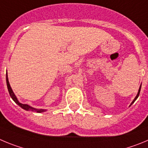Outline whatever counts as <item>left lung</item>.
<instances>
[{
  "instance_id": "8db88e82",
  "label": "left lung",
  "mask_w": 148,
  "mask_h": 148,
  "mask_svg": "<svg viewBox=\"0 0 148 148\" xmlns=\"http://www.w3.org/2000/svg\"><path fill=\"white\" fill-rule=\"evenodd\" d=\"M140 90H141V86H140V88H139V91H138V94H137L136 97H135V99H134V101H133V102H132V103H131V105H132V104L134 103V102H135V101H136V99L137 98H138V97H139V93H140Z\"/></svg>"
}]
</instances>
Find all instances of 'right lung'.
I'll use <instances>...</instances> for the list:
<instances>
[{
    "label": "right lung",
    "instance_id": "add662e5",
    "mask_svg": "<svg viewBox=\"0 0 148 148\" xmlns=\"http://www.w3.org/2000/svg\"><path fill=\"white\" fill-rule=\"evenodd\" d=\"M6 85H7L8 90H9V94H10V97H12V99L13 100H14V102H16V103L18 104V106H21L22 108H23L24 110H32V111H36V112H38V113H41V112H42V111H45V110H42V109L34 108L30 107V106H28V105H26V104H22V103H21V102H18V99H17V97H15L14 94L13 93L12 90V88H11V86H10V85H9V80H8L7 73H6Z\"/></svg>",
    "mask_w": 148,
    "mask_h": 148
}]
</instances>
